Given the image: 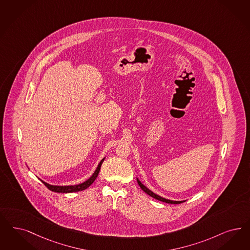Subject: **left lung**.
I'll use <instances>...</instances> for the list:
<instances>
[{
	"label": "left lung",
	"instance_id": "8db88e82",
	"mask_svg": "<svg viewBox=\"0 0 250 250\" xmlns=\"http://www.w3.org/2000/svg\"><path fill=\"white\" fill-rule=\"evenodd\" d=\"M137 180H138V185H139V187L141 188V189L143 190L147 195H149L150 197L156 198V199H158V200H160V201H163V202H165V203H170V204H179V203H183V202L186 201V200H180V201H178V200H171V199H168V198H163V197H161V196L155 194L153 191L148 189L146 186H144L141 182L139 181L138 178H137Z\"/></svg>",
	"mask_w": 250,
	"mask_h": 250
}]
</instances>
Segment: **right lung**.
Segmentation results:
<instances>
[{
	"instance_id": "1",
	"label": "right lung",
	"mask_w": 250,
	"mask_h": 250,
	"mask_svg": "<svg viewBox=\"0 0 250 250\" xmlns=\"http://www.w3.org/2000/svg\"><path fill=\"white\" fill-rule=\"evenodd\" d=\"M104 159H105V157L99 163L96 170L92 173V175L88 179H86V181L80 183L78 185H74V186H53V185H50L46 182L42 181V179H41V181L49 189L52 190L53 192H56V193H73V192H78V191L86 189L89 186L92 185V183L97 178V176L100 172V170H101V166L104 163Z\"/></svg>"
}]
</instances>
